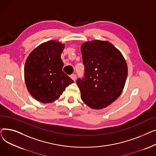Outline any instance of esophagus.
<instances>
[{
  "label": "esophagus",
  "mask_w": 156,
  "mask_h": 156,
  "mask_svg": "<svg viewBox=\"0 0 156 156\" xmlns=\"http://www.w3.org/2000/svg\"><path fill=\"white\" fill-rule=\"evenodd\" d=\"M71 78L73 80V81H76V75H75V74H72V75L70 76Z\"/></svg>",
  "instance_id": "obj_1"
}]
</instances>
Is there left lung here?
Instances as JSON below:
<instances>
[{
	"label": "left lung",
	"mask_w": 156,
	"mask_h": 156,
	"mask_svg": "<svg viewBox=\"0 0 156 156\" xmlns=\"http://www.w3.org/2000/svg\"><path fill=\"white\" fill-rule=\"evenodd\" d=\"M85 78L76 83L81 99L94 109L105 108L121 94L125 85L128 66L118 49L108 41L95 40L81 45Z\"/></svg>",
	"instance_id": "1"
}]
</instances>
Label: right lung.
Here are the masks:
<instances>
[{
    "label": "right lung",
    "mask_w": 156,
    "mask_h": 156,
    "mask_svg": "<svg viewBox=\"0 0 156 156\" xmlns=\"http://www.w3.org/2000/svg\"><path fill=\"white\" fill-rule=\"evenodd\" d=\"M65 44L49 40L33 50L24 64V81L28 91L37 101L44 104L59 99L74 81L62 71L61 55Z\"/></svg>",
    "instance_id": "right-lung-1"
}]
</instances>
